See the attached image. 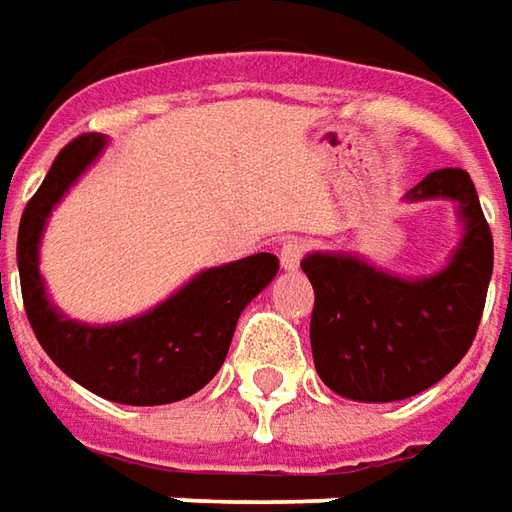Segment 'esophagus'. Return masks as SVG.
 <instances>
[{
	"mask_svg": "<svg viewBox=\"0 0 512 512\" xmlns=\"http://www.w3.org/2000/svg\"><path fill=\"white\" fill-rule=\"evenodd\" d=\"M302 256H305V245L302 242H296V239H287L282 250H279V262L285 270H296L299 262H302Z\"/></svg>",
	"mask_w": 512,
	"mask_h": 512,
	"instance_id": "34e87169",
	"label": "esophagus"
}]
</instances>
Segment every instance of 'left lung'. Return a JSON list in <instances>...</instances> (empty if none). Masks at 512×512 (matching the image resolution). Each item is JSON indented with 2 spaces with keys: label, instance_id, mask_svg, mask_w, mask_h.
Returning a JSON list of instances; mask_svg holds the SVG:
<instances>
[{
  "label": "left lung",
  "instance_id": "obj_1",
  "mask_svg": "<svg viewBox=\"0 0 512 512\" xmlns=\"http://www.w3.org/2000/svg\"><path fill=\"white\" fill-rule=\"evenodd\" d=\"M453 199L462 242L447 267L402 279L353 253H307L316 302L313 364L322 382L353 402H402L444 379L476 339L493 276V236L462 168L433 170L407 202Z\"/></svg>",
  "mask_w": 512,
  "mask_h": 512
}]
</instances>
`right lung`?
Instances as JSON below:
<instances>
[{
	"mask_svg": "<svg viewBox=\"0 0 512 512\" xmlns=\"http://www.w3.org/2000/svg\"><path fill=\"white\" fill-rule=\"evenodd\" d=\"M105 136L82 133L62 148L22 213L16 262L25 313L62 373L119 404H170L202 390L225 364L242 310L279 270L273 253L207 267L148 313L116 325H82L62 316L39 276V242L50 210L96 162ZM2 287V273H0Z\"/></svg>",
	"mask_w": 512,
	"mask_h": 512,
	"instance_id": "obj_1",
	"label": "right lung"
}]
</instances>
